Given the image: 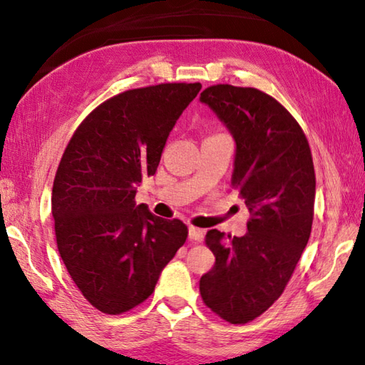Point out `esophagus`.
I'll list each match as a JSON object with an SVG mask.
<instances>
[{
  "label": "esophagus",
  "instance_id": "esophagus-1",
  "mask_svg": "<svg viewBox=\"0 0 365 365\" xmlns=\"http://www.w3.org/2000/svg\"><path fill=\"white\" fill-rule=\"evenodd\" d=\"M189 239L192 242H202L203 240V231L195 226H189Z\"/></svg>",
  "mask_w": 365,
  "mask_h": 365
}]
</instances>
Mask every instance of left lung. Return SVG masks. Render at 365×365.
<instances>
[{
    "instance_id": "obj_1",
    "label": "left lung",
    "mask_w": 365,
    "mask_h": 365,
    "mask_svg": "<svg viewBox=\"0 0 365 365\" xmlns=\"http://www.w3.org/2000/svg\"><path fill=\"white\" fill-rule=\"evenodd\" d=\"M235 140L232 186L250 212L247 234L212 229L215 266L200 279L203 303L231 324H247L282 295L308 244L316 175L302 126L257 88L215 85L200 94Z\"/></svg>"
}]
</instances>
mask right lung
I'll list each match as a JSON object with an SVG mask.
<instances>
[{"label": "right lung", "instance_id": "1", "mask_svg": "<svg viewBox=\"0 0 365 365\" xmlns=\"http://www.w3.org/2000/svg\"><path fill=\"white\" fill-rule=\"evenodd\" d=\"M200 89L162 83L113 96L81 121L61 158L51 199L57 248L83 297L106 314L145 302L187 239L182 221L158 218L134 197Z\"/></svg>", "mask_w": 365, "mask_h": 365}]
</instances>
